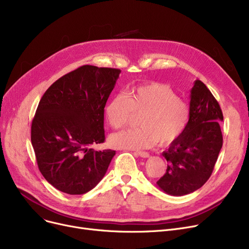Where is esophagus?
Instances as JSON below:
<instances>
[{"instance_id":"1","label":"esophagus","mask_w":249,"mask_h":249,"mask_svg":"<svg viewBox=\"0 0 249 249\" xmlns=\"http://www.w3.org/2000/svg\"><path fill=\"white\" fill-rule=\"evenodd\" d=\"M135 155H138L142 158H148L150 156L148 152H135Z\"/></svg>"}]
</instances>
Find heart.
I'll return each mask as SVG.
<instances>
[{
	"instance_id": "obj_1",
	"label": "heart",
	"mask_w": 249,
	"mask_h": 249,
	"mask_svg": "<svg viewBox=\"0 0 249 249\" xmlns=\"http://www.w3.org/2000/svg\"><path fill=\"white\" fill-rule=\"evenodd\" d=\"M141 114L136 129L112 135L110 145L118 149L141 150L169 144L178 138L189 121L188 104L177 97L167 85L149 83L127 90L126 95L113 96L105 106V117L113 128H121Z\"/></svg>"
}]
</instances>
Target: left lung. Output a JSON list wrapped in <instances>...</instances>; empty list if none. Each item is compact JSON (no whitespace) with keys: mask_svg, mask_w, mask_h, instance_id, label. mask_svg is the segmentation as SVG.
I'll list each match as a JSON object with an SVG mask.
<instances>
[{"mask_svg":"<svg viewBox=\"0 0 249 249\" xmlns=\"http://www.w3.org/2000/svg\"><path fill=\"white\" fill-rule=\"evenodd\" d=\"M189 121L183 133L162 155L167 161L165 174L157 181L165 194L180 196L202 187L214 170L223 137V113L218 101L202 81L191 90Z\"/></svg>","mask_w":249,"mask_h":249,"instance_id":"left-lung-1","label":"left lung"}]
</instances>
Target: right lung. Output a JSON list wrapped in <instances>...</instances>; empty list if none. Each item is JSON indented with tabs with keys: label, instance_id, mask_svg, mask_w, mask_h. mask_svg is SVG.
I'll use <instances>...</instances> for the list:
<instances>
[{
	"label": "right lung",
	"instance_id": "1",
	"mask_svg": "<svg viewBox=\"0 0 249 249\" xmlns=\"http://www.w3.org/2000/svg\"><path fill=\"white\" fill-rule=\"evenodd\" d=\"M121 70L82 66L45 91L31 125V144L46 181L68 195H83L103 178L115 155L97 151L104 107Z\"/></svg>",
	"mask_w": 249,
	"mask_h": 249
}]
</instances>
